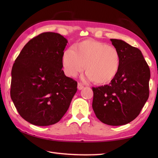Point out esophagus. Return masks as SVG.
Here are the masks:
<instances>
[{
	"mask_svg": "<svg viewBox=\"0 0 158 158\" xmlns=\"http://www.w3.org/2000/svg\"><path fill=\"white\" fill-rule=\"evenodd\" d=\"M83 88H84V86L82 85L80 83H78V84H77V88H78V89L81 90V89H82Z\"/></svg>",
	"mask_w": 158,
	"mask_h": 158,
	"instance_id": "esophagus-1",
	"label": "esophagus"
}]
</instances>
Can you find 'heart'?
<instances>
[{"mask_svg": "<svg viewBox=\"0 0 158 158\" xmlns=\"http://www.w3.org/2000/svg\"><path fill=\"white\" fill-rule=\"evenodd\" d=\"M62 62L68 76H76L82 71L85 64L87 79L93 80L96 84H106L118 73L121 56L115 47L88 39L77 43L75 49H65L62 53Z\"/></svg>", "mask_w": 158, "mask_h": 158, "instance_id": "obj_1", "label": "heart"}]
</instances>
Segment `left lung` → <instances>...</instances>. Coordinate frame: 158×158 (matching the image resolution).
<instances>
[{
  "label": "left lung",
  "instance_id": "obj_1",
  "mask_svg": "<svg viewBox=\"0 0 158 158\" xmlns=\"http://www.w3.org/2000/svg\"><path fill=\"white\" fill-rule=\"evenodd\" d=\"M121 56L119 72L109 85L92 88V108L100 122L122 126L139 115L149 98L150 69L140 50L110 39Z\"/></svg>",
  "mask_w": 158,
  "mask_h": 158
}]
</instances>
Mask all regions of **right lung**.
<instances>
[{
	"label": "right lung",
	"instance_id": "obj_1",
	"mask_svg": "<svg viewBox=\"0 0 158 158\" xmlns=\"http://www.w3.org/2000/svg\"><path fill=\"white\" fill-rule=\"evenodd\" d=\"M67 40L43 32L26 43L11 70V98L23 119L33 125L56 123L69 109L77 82L62 69Z\"/></svg>",
	"mask_w": 158,
	"mask_h": 158
}]
</instances>
